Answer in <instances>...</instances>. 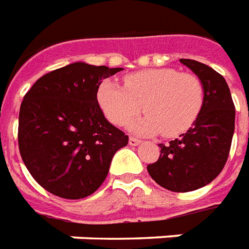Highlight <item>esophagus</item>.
Here are the masks:
<instances>
[{"label": "esophagus", "mask_w": 249, "mask_h": 249, "mask_svg": "<svg viewBox=\"0 0 249 249\" xmlns=\"http://www.w3.org/2000/svg\"><path fill=\"white\" fill-rule=\"evenodd\" d=\"M128 143H130L131 146H137V145L141 143V140H138V138H135V137H130V138H128Z\"/></svg>", "instance_id": "esophagus-1"}]
</instances>
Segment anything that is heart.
I'll return each mask as SVG.
<instances>
[{"label": "heart", "instance_id": "obj_1", "mask_svg": "<svg viewBox=\"0 0 249 249\" xmlns=\"http://www.w3.org/2000/svg\"><path fill=\"white\" fill-rule=\"evenodd\" d=\"M97 100L108 121L116 126L126 124L143 108L146 115L131 124L134 131L175 138L199 118L205 89L199 78L190 73L169 68L146 69L124 75L123 87L104 81Z\"/></svg>", "mask_w": 249, "mask_h": 249}]
</instances>
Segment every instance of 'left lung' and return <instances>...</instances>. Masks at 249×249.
<instances>
[{
  "label": "left lung",
  "instance_id": "1",
  "mask_svg": "<svg viewBox=\"0 0 249 249\" xmlns=\"http://www.w3.org/2000/svg\"><path fill=\"white\" fill-rule=\"evenodd\" d=\"M180 62L199 77L205 102L187 133L160 143L159 160L147 165L152 179L174 193H188L213 181L224 169L234 133V104L225 78L205 63Z\"/></svg>",
  "mask_w": 249,
  "mask_h": 249
}]
</instances>
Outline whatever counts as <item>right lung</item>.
I'll use <instances>...</instances> for the list:
<instances>
[{
  "instance_id": "right-lung-1",
  "label": "right lung",
  "mask_w": 249,
  "mask_h": 249,
  "mask_svg": "<svg viewBox=\"0 0 249 249\" xmlns=\"http://www.w3.org/2000/svg\"><path fill=\"white\" fill-rule=\"evenodd\" d=\"M123 70L84 62L40 77L18 114V149L32 178L65 199L89 196L106 180L114 154L128 137L104 118L97 90Z\"/></svg>"
}]
</instances>
